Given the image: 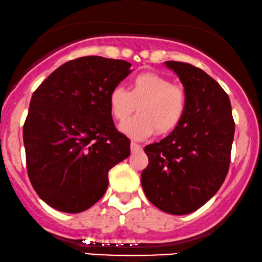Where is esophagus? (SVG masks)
<instances>
[{"label": "esophagus", "instance_id": "esophagus-1", "mask_svg": "<svg viewBox=\"0 0 262 262\" xmlns=\"http://www.w3.org/2000/svg\"><path fill=\"white\" fill-rule=\"evenodd\" d=\"M130 148H131V151H132V153H136V151H140V150L142 149L140 144L135 143V142H131V144H130Z\"/></svg>", "mask_w": 262, "mask_h": 262}]
</instances>
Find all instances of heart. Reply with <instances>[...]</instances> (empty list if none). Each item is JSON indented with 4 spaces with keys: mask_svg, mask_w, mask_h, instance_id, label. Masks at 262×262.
Here are the masks:
<instances>
[{
    "mask_svg": "<svg viewBox=\"0 0 262 262\" xmlns=\"http://www.w3.org/2000/svg\"><path fill=\"white\" fill-rule=\"evenodd\" d=\"M138 109V114L122 122V134L135 141H143L154 132L159 135L175 130L186 112V93L181 86L171 85L166 77L156 73H141L132 79L130 90L113 87L109 109L113 118L122 121Z\"/></svg>",
    "mask_w": 262,
    "mask_h": 262,
    "instance_id": "b5f03b06",
    "label": "heart"
}]
</instances>
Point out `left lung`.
Listing matches in <instances>:
<instances>
[{
    "mask_svg": "<svg viewBox=\"0 0 262 262\" xmlns=\"http://www.w3.org/2000/svg\"><path fill=\"white\" fill-rule=\"evenodd\" d=\"M164 64L182 83L186 112L169 136L144 148L149 163L141 183L161 211L187 215L211 199L224 183L234 121L230 98L212 77L187 63Z\"/></svg>",
    "mask_w": 262,
    "mask_h": 262,
    "instance_id": "left-lung-1",
    "label": "left lung"
}]
</instances>
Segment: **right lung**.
<instances>
[{
    "mask_svg": "<svg viewBox=\"0 0 262 262\" xmlns=\"http://www.w3.org/2000/svg\"><path fill=\"white\" fill-rule=\"evenodd\" d=\"M120 59L67 62L34 92L23 128L28 175L37 195L69 214L85 211L108 188V172L130 156L118 132L109 92L132 70Z\"/></svg>",
    "mask_w": 262,
    "mask_h": 262,
    "instance_id": "obj_1",
    "label": "right lung"
}]
</instances>
